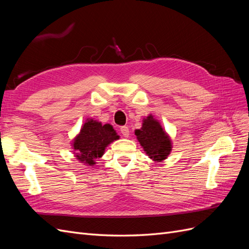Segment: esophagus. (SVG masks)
<instances>
[{"instance_id": "34e87169", "label": "esophagus", "mask_w": 249, "mask_h": 249, "mask_svg": "<svg viewBox=\"0 0 249 249\" xmlns=\"http://www.w3.org/2000/svg\"><path fill=\"white\" fill-rule=\"evenodd\" d=\"M120 133L123 134V136H124V137H129V135H130V130H129V127L125 126V125L122 126V127H120Z\"/></svg>"}]
</instances>
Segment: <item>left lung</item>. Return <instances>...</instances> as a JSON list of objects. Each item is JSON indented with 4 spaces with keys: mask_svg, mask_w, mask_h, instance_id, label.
<instances>
[{
    "mask_svg": "<svg viewBox=\"0 0 249 249\" xmlns=\"http://www.w3.org/2000/svg\"><path fill=\"white\" fill-rule=\"evenodd\" d=\"M141 146L154 161L161 162L166 159L171 152V140L165 133L160 123L152 115L143 119L142 127L135 131Z\"/></svg>",
    "mask_w": 249,
    "mask_h": 249,
    "instance_id": "1",
    "label": "left lung"
}]
</instances>
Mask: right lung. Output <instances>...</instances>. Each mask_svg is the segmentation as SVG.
I'll use <instances>...</instances> for the list:
<instances>
[{"instance_id": "add662e5", "label": "right lung", "mask_w": 249, "mask_h": 249, "mask_svg": "<svg viewBox=\"0 0 249 249\" xmlns=\"http://www.w3.org/2000/svg\"><path fill=\"white\" fill-rule=\"evenodd\" d=\"M118 138L111 124H102L96 120L87 119L80 134L74 138L72 146L77 159L87 166H92L96 159L104 155L105 148Z\"/></svg>"}]
</instances>
